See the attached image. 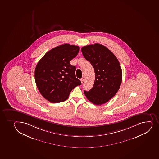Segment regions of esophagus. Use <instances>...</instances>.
<instances>
[{
    "instance_id": "esophagus-1",
    "label": "esophagus",
    "mask_w": 159,
    "mask_h": 159,
    "mask_svg": "<svg viewBox=\"0 0 159 159\" xmlns=\"http://www.w3.org/2000/svg\"><path fill=\"white\" fill-rule=\"evenodd\" d=\"M80 80H81V83H82H82H83V82H84V79L83 78H81L80 79Z\"/></svg>"
}]
</instances>
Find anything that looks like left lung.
Wrapping results in <instances>:
<instances>
[{"label":"left lung","instance_id":"obj_1","mask_svg":"<svg viewBox=\"0 0 159 159\" xmlns=\"http://www.w3.org/2000/svg\"><path fill=\"white\" fill-rule=\"evenodd\" d=\"M81 52L95 72L93 87L89 91L84 90V93L95 105L107 103L116 94L121 84L120 62L111 51L100 44L84 46Z\"/></svg>","mask_w":159,"mask_h":159}]
</instances>
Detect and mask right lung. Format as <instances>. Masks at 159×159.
<instances>
[{
	"label": "right lung",
	"mask_w": 159,
	"mask_h": 159,
	"mask_svg": "<svg viewBox=\"0 0 159 159\" xmlns=\"http://www.w3.org/2000/svg\"><path fill=\"white\" fill-rule=\"evenodd\" d=\"M79 50L78 46L65 44L48 51L38 62L35 70L36 86L51 103L65 101L72 89L81 84L75 77V66L69 63Z\"/></svg>",
	"instance_id": "right-lung-1"
}]
</instances>
